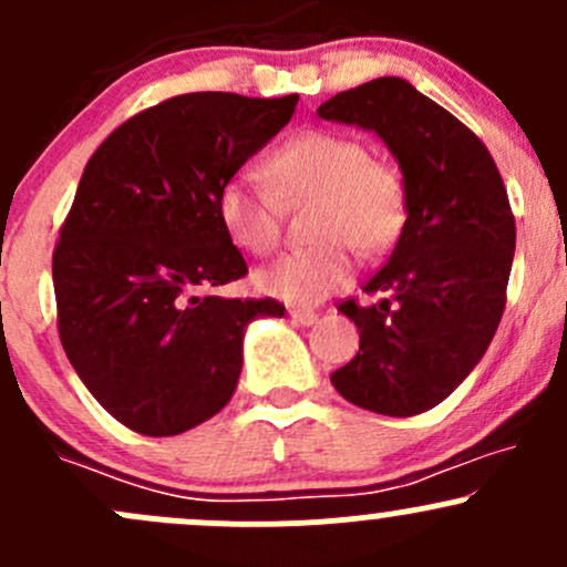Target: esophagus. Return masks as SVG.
Segmentation results:
<instances>
[{"instance_id":"obj_1","label":"esophagus","mask_w":567,"mask_h":567,"mask_svg":"<svg viewBox=\"0 0 567 567\" xmlns=\"http://www.w3.org/2000/svg\"><path fill=\"white\" fill-rule=\"evenodd\" d=\"M288 315L301 326H312L315 320H318V312H312V309H301V307H293Z\"/></svg>"}]
</instances>
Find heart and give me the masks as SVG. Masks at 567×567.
Wrapping results in <instances>:
<instances>
[{"label":"heart","mask_w":567,"mask_h":567,"mask_svg":"<svg viewBox=\"0 0 567 567\" xmlns=\"http://www.w3.org/2000/svg\"><path fill=\"white\" fill-rule=\"evenodd\" d=\"M266 176H230L217 193V214L236 247L268 255L282 238V204L315 200L312 247L293 249L260 268V293L285 303L323 301L353 282L355 252L383 255L408 219L404 176L389 159L372 157L367 143L333 130H307L282 141L266 159Z\"/></svg>","instance_id":"1"}]
</instances>
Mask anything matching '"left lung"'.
<instances>
[{"mask_svg": "<svg viewBox=\"0 0 567 567\" xmlns=\"http://www.w3.org/2000/svg\"><path fill=\"white\" fill-rule=\"evenodd\" d=\"M374 130L402 168L408 219L389 264L339 312L359 326V353L333 389L372 413L432 410L484 359L505 309L516 219L484 141L402 79H374L318 109Z\"/></svg>", "mask_w": 567, "mask_h": 567, "instance_id": "1", "label": "left lung"}]
</instances>
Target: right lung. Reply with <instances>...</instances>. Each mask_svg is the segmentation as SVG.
Returning <instances> with one entry per match:
<instances>
[{
	"label": "right lung",
	"instance_id": "right-lung-1",
	"mask_svg": "<svg viewBox=\"0 0 567 567\" xmlns=\"http://www.w3.org/2000/svg\"><path fill=\"white\" fill-rule=\"evenodd\" d=\"M299 94L193 92L135 113L97 146L53 247L62 348L127 429L171 437L234 396L244 329L274 299H223L247 274L217 193L293 116Z\"/></svg>",
	"mask_w": 567,
	"mask_h": 567
}]
</instances>
